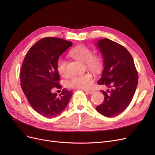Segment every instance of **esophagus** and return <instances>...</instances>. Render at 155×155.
Listing matches in <instances>:
<instances>
[{"label": "esophagus", "instance_id": "obj_1", "mask_svg": "<svg viewBox=\"0 0 155 155\" xmlns=\"http://www.w3.org/2000/svg\"><path fill=\"white\" fill-rule=\"evenodd\" d=\"M84 91L87 92L88 94H92L94 92V91H92V90H84Z\"/></svg>", "mask_w": 155, "mask_h": 155}]
</instances>
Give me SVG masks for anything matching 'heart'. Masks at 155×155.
Returning <instances> with one entry per match:
<instances>
[{"mask_svg": "<svg viewBox=\"0 0 155 155\" xmlns=\"http://www.w3.org/2000/svg\"><path fill=\"white\" fill-rule=\"evenodd\" d=\"M91 48L84 45H79L75 46L70 51L69 55L72 58L85 62V65L87 69L91 72L99 74L104 68V61L102 58L98 55H92ZM56 68L59 75L64 76L67 75V62L63 59H59ZM93 84V78L89 72L74 76L69 81L70 87L88 90L92 87Z\"/></svg>", "mask_w": 155, "mask_h": 155, "instance_id": "obj_1", "label": "heart"}]
</instances>
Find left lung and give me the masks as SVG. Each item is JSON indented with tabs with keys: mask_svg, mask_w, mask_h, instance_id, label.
Masks as SVG:
<instances>
[{
	"mask_svg": "<svg viewBox=\"0 0 155 155\" xmlns=\"http://www.w3.org/2000/svg\"><path fill=\"white\" fill-rule=\"evenodd\" d=\"M97 46L104 59V70L97 83L109 88L102 91L104 102L96 109L102 115L112 117L129 105L138 85V74L132 56L124 46L109 39L99 40Z\"/></svg>",
	"mask_w": 155,
	"mask_h": 155,
	"instance_id": "left-lung-1",
	"label": "left lung"
}]
</instances>
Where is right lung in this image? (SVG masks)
I'll return each mask as SVG.
<instances>
[{
    "label": "right lung",
    "mask_w": 155,
    "mask_h": 155,
    "mask_svg": "<svg viewBox=\"0 0 155 155\" xmlns=\"http://www.w3.org/2000/svg\"><path fill=\"white\" fill-rule=\"evenodd\" d=\"M72 45V42L63 39L45 37L31 46L23 60L22 91L34 110L46 118L61 113L72 97V92L65 88L59 96L51 93L54 88H62L56 64L59 56Z\"/></svg>",
    "instance_id": "right-lung-1"
}]
</instances>
